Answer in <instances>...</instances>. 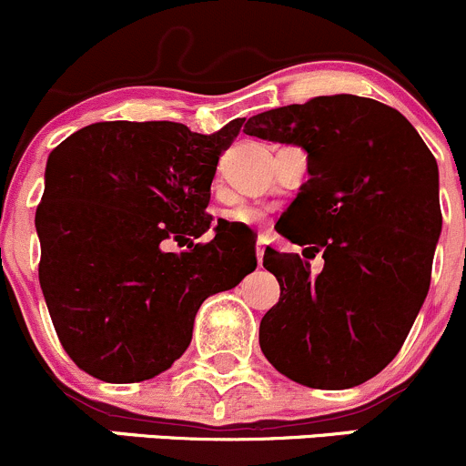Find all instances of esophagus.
Returning a JSON list of instances; mask_svg holds the SVG:
<instances>
[{"mask_svg":"<svg viewBox=\"0 0 466 466\" xmlns=\"http://www.w3.org/2000/svg\"><path fill=\"white\" fill-rule=\"evenodd\" d=\"M257 261H259V266H261V261H263V252H266V248H263V243H257Z\"/></svg>","mask_w":466,"mask_h":466,"instance_id":"1","label":"esophagus"}]
</instances>
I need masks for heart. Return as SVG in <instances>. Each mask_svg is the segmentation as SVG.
I'll list each match as a JSON object with an SVG mask.
<instances>
[{"mask_svg":"<svg viewBox=\"0 0 466 466\" xmlns=\"http://www.w3.org/2000/svg\"><path fill=\"white\" fill-rule=\"evenodd\" d=\"M229 220L241 225H259L266 220V209L257 205H238L237 209L229 211Z\"/></svg>","mask_w":466,"mask_h":466,"instance_id":"b5f03b06","label":"heart"}]
</instances>
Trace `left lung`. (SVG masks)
Returning a JSON list of instances; mask_svg holds the SVG:
<instances>
[{
	"label": "left lung",
	"mask_w": 466,
	"mask_h": 466,
	"mask_svg": "<svg viewBox=\"0 0 466 466\" xmlns=\"http://www.w3.org/2000/svg\"><path fill=\"white\" fill-rule=\"evenodd\" d=\"M248 135L307 150L309 180L277 232L320 251L310 275L299 255L266 248L281 295L259 345L295 383H365L399 354L431 286L441 232L440 173L429 146L394 107L354 94L316 96L248 119Z\"/></svg>",
	"instance_id": "1"
}]
</instances>
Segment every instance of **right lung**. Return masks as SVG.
Wrapping results in <instances>:
<instances>
[{"label":"right lung","instance_id":"1","mask_svg":"<svg viewBox=\"0 0 466 466\" xmlns=\"http://www.w3.org/2000/svg\"><path fill=\"white\" fill-rule=\"evenodd\" d=\"M214 135L173 121H101L51 150L35 211L40 286L69 359L107 383L171 368L191 342L209 295L257 268L255 248L229 243L218 220L209 243L216 164L241 130ZM167 240L187 245L167 253Z\"/></svg>","mask_w":466,"mask_h":466}]
</instances>
